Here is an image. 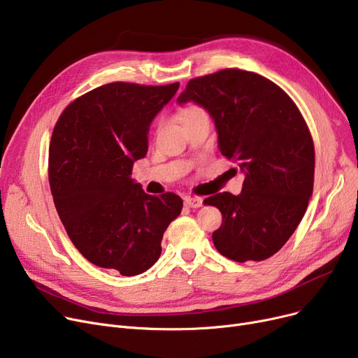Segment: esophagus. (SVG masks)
I'll use <instances>...</instances> for the list:
<instances>
[{"mask_svg": "<svg viewBox=\"0 0 358 358\" xmlns=\"http://www.w3.org/2000/svg\"><path fill=\"white\" fill-rule=\"evenodd\" d=\"M184 203L192 209H197V208H200V206H203V199L201 197H185Z\"/></svg>", "mask_w": 358, "mask_h": 358, "instance_id": "obj_1", "label": "esophagus"}]
</instances>
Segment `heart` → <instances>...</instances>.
<instances>
[{
	"label": "heart",
	"instance_id": "obj_1",
	"mask_svg": "<svg viewBox=\"0 0 358 358\" xmlns=\"http://www.w3.org/2000/svg\"><path fill=\"white\" fill-rule=\"evenodd\" d=\"M203 117H209L208 111H206L199 104H189L187 107H184L182 111H181V122H182L184 126H187L192 122H196L199 119H203Z\"/></svg>",
	"mask_w": 358,
	"mask_h": 358
}]
</instances>
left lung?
<instances>
[{
  "label": "left lung",
  "instance_id": "1",
  "mask_svg": "<svg viewBox=\"0 0 358 358\" xmlns=\"http://www.w3.org/2000/svg\"><path fill=\"white\" fill-rule=\"evenodd\" d=\"M209 111L222 155L245 174L241 194L204 200L222 213L216 250L236 262L273 257L302 220L313 192L315 146L285 90L250 71L227 68L190 80L178 103Z\"/></svg>",
  "mask_w": 358,
  "mask_h": 358
}]
</instances>
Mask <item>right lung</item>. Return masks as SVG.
I'll list each match as a JSON object with an SVG mask.
<instances>
[{
  "instance_id": "right-lung-1",
  "label": "right lung",
  "mask_w": 358,
  "mask_h": 358,
  "mask_svg": "<svg viewBox=\"0 0 358 358\" xmlns=\"http://www.w3.org/2000/svg\"><path fill=\"white\" fill-rule=\"evenodd\" d=\"M180 84L110 83L75 99L55 124L49 184L72 243L90 262L138 275L161 255L182 200L146 194L129 176L146 155L148 130Z\"/></svg>"
}]
</instances>
